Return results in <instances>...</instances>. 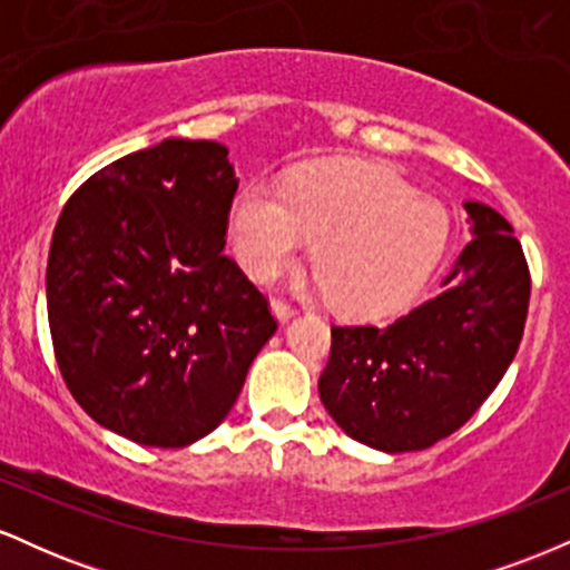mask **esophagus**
<instances>
[{
	"label": "esophagus",
	"instance_id": "obj_1",
	"mask_svg": "<svg viewBox=\"0 0 570 570\" xmlns=\"http://www.w3.org/2000/svg\"><path fill=\"white\" fill-rule=\"evenodd\" d=\"M271 311H273V316H276L281 324L292 322V318H294V313H297V311H294L292 305H286L284 299H273V303H271Z\"/></svg>",
	"mask_w": 570,
	"mask_h": 570
}]
</instances>
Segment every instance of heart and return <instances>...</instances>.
Masks as SVG:
<instances>
[{
    "label": "heart",
    "mask_w": 570,
    "mask_h": 570,
    "mask_svg": "<svg viewBox=\"0 0 570 570\" xmlns=\"http://www.w3.org/2000/svg\"><path fill=\"white\" fill-rule=\"evenodd\" d=\"M238 259L257 281L289 271L313 240V267L343 313L381 316L434 276L450 238V214L381 168L322 166L284 187L254 181L230 208Z\"/></svg>",
    "instance_id": "1"
}]
</instances>
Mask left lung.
<instances>
[{"label": "left lung", "instance_id": "1", "mask_svg": "<svg viewBox=\"0 0 570 570\" xmlns=\"http://www.w3.org/2000/svg\"><path fill=\"white\" fill-rule=\"evenodd\" d=\"M472 240L436 297L385 326H332L318 396L351 440L381 453L431 448L501 383L525 330L531 276L512 225L463 200Z\"/></svg>", "mask_w": 570, "mask_h": 570}]
</instances>
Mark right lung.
Returning <instances> with one entry per match:
<instances>
[{
    "label": "right lung",
    "mask_w": 570,
    "mask_h": 570,
    "mask_svg": "<svg viewBox=\"0 0 570 570\" xmlns=\"http://www.w3.org/2000/svg\"><path fill=\"white\" fill-rule=\"evenodd\" d=\"M235 189L225 144L163 139L109 163L63 208L45 278L50 335L98 426L187 448L233 410L276 332L222 252Z\"/></svg>",
    "instance_id": "1"
}]
</instances>
